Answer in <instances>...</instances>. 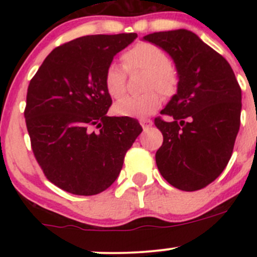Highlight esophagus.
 <instances>
[{"mask_svg": "<svg viewBox=\"0 0 257 257\" xmlns=\"http://www.w3.org/2000/svg\"><path fill=\"white\" fill-rule=\"evenodd\" d=\"M141 125L143 126L144 131H147V129H149L153 125V121L150 119H141Z\"/></svg>", "mask_w": 257, "mask_h": 257, "instance_id": "esophagus-1", "label": "esophagus"}]
</instances>
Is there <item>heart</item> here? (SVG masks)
<instances>
[{
	"label": "heart",
	"mask_w": 257,
	"mask_h": 257,
	"mask_svg": "<svg viewBox=\"0 0 257 257\" xmlns=\"http://www.w3.org/2000/svg\"><path fill=\"white\" fill-rule=\"evenodd\" d=\"M128 72H147L144 94L124 97L114 105V112L120 116L144 118L157 112L162 105V95L173 97L178 92L179 74L170 64L169 56L163 48L149 42L137 43L121 56ZM126 73L118 64H110L104 73V87L112 98H120L125 92ZM159 90V92L157 90Z\"/></svg>",
	"instance_id": "heart-1"
}]
</instances>
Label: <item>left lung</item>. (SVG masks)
Masks as SVG:
<instances>
[{
	"instance_id": "left-lung-1",
	"label": "left lung",
	"mask_w": 257,
	"mask_h": 257,
	"mask_svg": "<svg viewBox=\"0 0 257 257\" xmlns=\"http://www.w3.org/2000/svg\"><path fill=\"white\" fill-rule=\"evenodd\" d=\"M143 40L164 49L179 74L177 94L160 112L172 120H154L163 134L158 169L174 188L200 190L231 158L240 128V85L226 59L191 31L154 32Z\"/></svg>"
}]
</instances>
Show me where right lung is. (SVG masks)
I'll return each instance as SVG.
<instances>
[{"mask_svg": "<svg viewBox=\"0 0 257 257\" xmlns=\"http://www.w3.org/2000/svg\"><path fill=\"white\" fill-rule=\"evenodd\" d=\"M137 33L93 35L54 48L31 79L25 118L46 178L67 193L95 195L118 178L142 133L137 119L108 116L104 73Z\"/></svg>", "mask_w": 257, "mask_h": 257, "instance_id": "obj_1", "label": "right lung"}]
</instances>
